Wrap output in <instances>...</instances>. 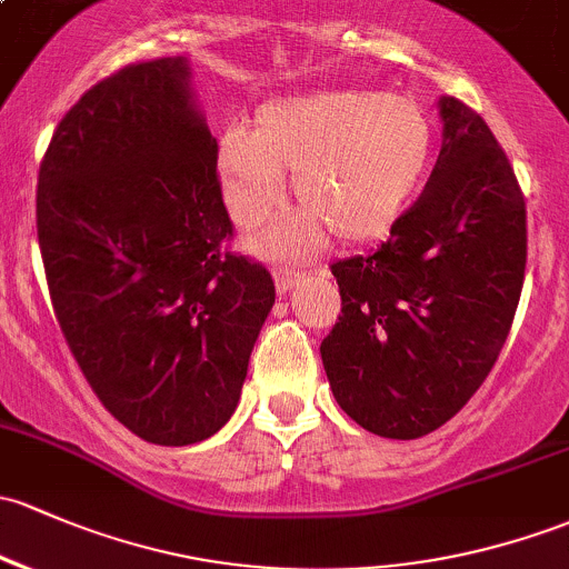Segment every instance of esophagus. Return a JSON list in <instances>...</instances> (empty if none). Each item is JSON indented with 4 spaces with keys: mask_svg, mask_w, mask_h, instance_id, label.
<instances>
[{
    "mask_svg": "<svg viewBox=\"0 0 569 569\" xmlns=\"http://www.w3.org/2000/svg\"><path fill=\"white\" fill-rule=\"evenodd\" d=\"M301 277H303V271H298V268H292V266H279L277 271H273V279H277L279 296H284V292L290 290L292 284L301 282Z\"/></svg>",
    "mask_w": 569,
    "mask_h": 569,
    "instance_id": "34e87169",
    "label": "esophagus"
}]
</instances>
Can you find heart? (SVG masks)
<instances>
[{
	"mask_svg": "<svg viewBox=\"0 0 569 569\" xmlns=\"http://www.w3.org/2000/svg\"><path fill=\"white\" fill-rule=\"evenodd\" d=\"M431 151V119L412 97L315 91L262 106L252 130L230 127L217 146V176L230 217L254 228L282 203L292 170L301 211L260 247L301 252L326 230L347 243L388 233L423 184Z\"/></svg>",
	"mask_w": 569,
	"mask_h": 569,
	"instance_id": "obj_1",
	"label": "heart"
}]
</instances>
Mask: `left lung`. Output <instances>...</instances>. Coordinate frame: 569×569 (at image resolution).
Instances as JSON below:
<instances>
[{"label": "left lung", "instance_id": "left-lung-1", "mask_svg": "<svg viewBox=\"0 0 569 569\" xmlns=\"http://www.w3.org/2000/svg\"><path fill=\"white\" fill-rule=\"evenodd\" d=\"M431 179L371 254L339 260L341 315L322 339L339 407L366 431L418 439L497 363L527 271V203L478 111L439 100Z\"/></svg>", "mask_w": 569, "mask_h": 569}]
</instances>
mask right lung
Instances as JSON below:
<instances>
[{
	"instance_id": "right-lung-1",
	"label": "right lung",
	"mask_w": 569,
	"mask_h": 569,
	"mask_svg": "<svg viewBox=\"0 0 569 569\" xmlns=\"http://www.w3.org/2000/svg\"><path fill=\"white\" fill-rule=\"evenodd\" d=\"M38 241L67 347L121 426L181 448L228 423L277 290L230 249L184 59L121 67L64 113L40 162Z\"/></svg>"
}]
</instances>
